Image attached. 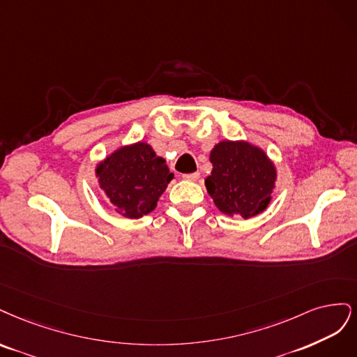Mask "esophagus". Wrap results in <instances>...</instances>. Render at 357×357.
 Masks as SVG:
<instances>
[{
    "instance_id": "obj_1",
    "label": "esophagus",
    "mask_w": 357,
    "mask_h": 357,
    "mask_svg": "<svg viewBox=\"0 0 357 357\" xmlns=\"http://www.w3.org/2000/svg\"><path fill=\"white\" fill-rule=\"evenodd\" d=\"M182 178L185 181H197L200 178V174L199 172H194V174H185Z\"/></svg>"
}]
</instances>
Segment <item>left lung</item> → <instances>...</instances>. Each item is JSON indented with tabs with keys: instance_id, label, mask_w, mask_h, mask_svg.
Here are the masks:
<instances>
[{
	"instance_id": "left-lung-1",
	"label": "left lung",
	"mask_w": 357,
	"mask_h": 357,
	"mask_svg": "<svg viewBox=\"0 0 357 357\" xmlns=\"http://www.w3.org/2000/svg\"><path fill=\"white\" fill-rule=\"evenodd\" d=\"M209 160L212 172L204 185L224 215L249 220L268 208L278 169L262 148L225 139L215 144Z\"/></svg>"
}]
</instances>
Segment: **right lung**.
Listing matches in <instances>:
<instances>
[{
    "label": "right lung",
    "instance_id": "right-lung-1",
    "mask_svg": "<svg viewBox=\"0 0 357 357\" xmlns=\"http://www.w3.org/2000/svg\"><path fill=\"white\" fill-rule=\"evenodd\" d=\"M95 176L112 209L137 220L157 208V202L174 179L166 160L148 142L123 145L96 165Z\"/></svg>",
    "mask_w": 357,
    "mask_h": 357
}]
</instances>
